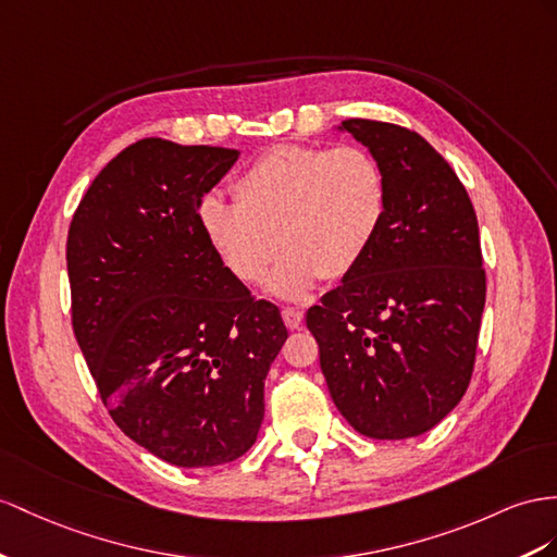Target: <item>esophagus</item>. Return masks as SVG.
<instances>
[{
  "instance_id": "esophagus-1",
  "label": "esophagus",
  "mask_w": 557,
  "mask_h": 557,
  "mask_svg": "<svg viewBox=\"0 0 557 557\" xmlns=\"http://www.w3.org/2000/svg\"><path fill=\"white\" fill-rule=\"evenodd\" d=\"M282 320H284V324L289 326V330H298V326L304 324V312L298 310V308H284L282 310Z\"/></svg>"
}]
</instances>
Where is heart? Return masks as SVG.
I'll use <instances>...</instances> for the list:
<instances>
[{
    "label": "heart",
    "mask_w": 557,
    "mask_h": 557,
    "mask_svg": "<svg viewBox=\"0 0 557 557\" xmlns=\"http://www.w3.org/2000/svg\"><path fill=\"white\" fill-rule=\"evenodd\" d=\"M235 205L207 197L199 227L221 265L242 284L270 277L280 298L308 296L324 277L346 280L367 259L386 219L388 188L362 146H275L233 183Z\"/></svg>",
    "instance_id": "b5f03b06"
}]
</instances>
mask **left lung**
<instances>
[{"mask_svg":"<svg viewBox=\"0 0 557 557\" xmlns=\"http://www.w3.org/2000/svg\"><path fill=\"white\" fill-rule=\"evenodd\" d=\"M386 176L367 259L306 315L332 400L355 431L405 440L461 403L475 367L484 268L473 202L449 162L405 126L341 124Z\"/></svg>","mask_w":557,"mask_h":557,"instance_id":"1","label":"left lung"}]
</instances>
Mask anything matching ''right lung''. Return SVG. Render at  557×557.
Segmentation results:
<instances>
[{
  "instance_id": "right-lung-1",
  "label": "right lung",
  "mask_w": 557,
  "mask_h": 557,
  "mask_svg": "<svg viewBox=\"0 0 557 557\" xmlns=\"http://www.w3.org/2000/svg\"><path fill=\"white\" fill-rule=\"evenodd\" d=\"M239 150L143 138L94 178L67 231L73 330L112 421L181 468L235 461L259 435L287 326L211 251L202 195Z\"/></svg>"
}]
</instances>
